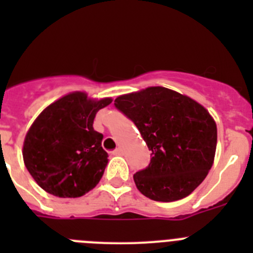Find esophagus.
Segmentation results:
<instances>
[{"label":"esophagus","mask_w":253,"mask_h":253,"mask_svg":"<svg viewBox=\"0 0 253 253\" xmlns=\"http://www.w3.org/2000/svg\"><path fill=\"white\" fill-rule=\"evenodd\" d=\"M111 153H113L114 156H120V154L123 153V149L120 148V147H118V148H116V149H114V151L111 152Z\"/></svg>","instance_id":"obj_1"}]
</instances>
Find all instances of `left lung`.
Returning <instances> with one entry per match:
<instances>
[{
    "mask_svg": "<svg viewBox=\"0 0 253 253\" xmlns=\"http://www.w3.org/2000/svg\"><path fill=\"white\" fill-rule=\"evenodd\" d=\"M114 105L135 124L151 162L134 182L154 202H175L193 193L211 169L216 125L207 109L176 91L148 87L119 96Z\"/></svg>",
    "mask_w": 253,
    "mask_h": 253,
    "instance_id": "1",
    "label": "left lung"
}]
</instances>
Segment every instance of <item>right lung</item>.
<instances>
[{
  "label": "right lung",
  "instance_id": "right-lung-1",
  "mask_svg": "<svg viewBox=\"0 0 253 253\" xmlns=\"http://www.w3.org/2000/svg\"><path fill=\"white\" fill-rule=\"evenodd\" d=\"M111 99H87L84 92L63 96L37 118L24 142L29 173L46 193L80 198L99 184L107 165L101 133L93 119Z\"/></svg>",
  "mask_w": 253,
  "mask_h": 253
}]
</instances>
